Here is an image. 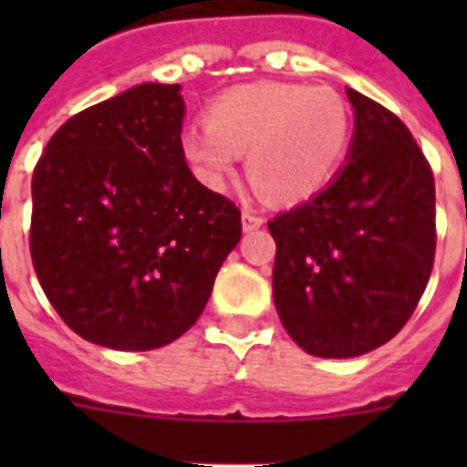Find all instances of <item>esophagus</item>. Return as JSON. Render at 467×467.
Returning a JSON list of instances; mask_svg holds the SVG:
<instances>
[{"label":"esophagus","mask_w":467,"mask_h":467,"mask_svg":"<svg viewBox=\"0 0 467 467\" xmlns=\"http://www.w3.org/2000/svg\"><path fill=\"white\" fill-rule=\"evenodd\" d=\"M264 225V218L252 208H244L242 211V227H244V233H252V230H259Z\"/></svg>","instance_id":"esophagus-1"}]
</instances>
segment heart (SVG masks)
<instances>
[{
  "label": "heart",
  "mask_w": 467,
  "mask_h": 467,
  "mask_svg": "<svg viewBox=\"0 0 467 467\" xmlns=\"http://www.w3.org/2000/svg\"><path fill=\"white\" fill-rule=\"evenodd\" d=\"M205 128L182 135L183 157L211 189H225L247 155L249 176L278 203H300L337 174L351 140V111L329 87L242 84L205 109Z\"/></svg>",
  "instance_id": "b5f03b06"
}]
</instances>
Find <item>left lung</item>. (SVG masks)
I'll return each mask as SVG.
<instances>
[{
	"label": "left lung",
	"mask_w": 467,
	"mask_h": 467,
	"mask_svg": "<svg viewBox=\"0 0 467 467\" xmlns=\"http://www.w3.org/2000/svg\"><path fill=\"white\" fill-rule=\"evenodd\" d=\"M347 164L269 223L274 303L307 354L351 358L412 317L436 252L434 174L407 126L356 89Z\"/></svg>",
	"instance_id": "8db88e82"
}]
</instances>
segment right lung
<instances>
[{"label":"right lung","instance_id":"right-lung-1","mask_svg":"<svg viewBox=\"0 0 467 467\" xmlns=\"http://www.w3.org/2000/svg\"><path fill=\"white\" fill-rule=\"evenodd\" d=\"M179 84H138L57 128L31 183V259L82 339L150 351L203 312L240 208L183 160Z\"/></svg>","mask_w":467,"mask_h":467}]
</instances>
